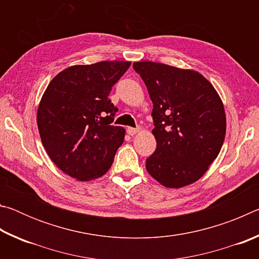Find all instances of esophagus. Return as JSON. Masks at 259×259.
<instances>
[{
  "label": "esophagus",
  "instance_id": "34e87169",
  "mask_svg": "<svg viewBox=\"0 0 259 259\" xmlns=\"http://www.w3.org/2000/svg\"><path fill=\"white\" fill-rule=\"evenodd\" d=\"M139 131L138 128H131V126H129V128H126V133H128V135L130 136H134L136 135Z\"/></svg>",
  "mask_w": 259,
  "mask_h": 259
}]
</instances>
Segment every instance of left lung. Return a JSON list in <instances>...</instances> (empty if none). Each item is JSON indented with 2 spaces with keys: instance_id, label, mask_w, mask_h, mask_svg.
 Masks as SVG:
<instances>
[{
  "instance_id": "8db88e82",
  "label": "left lung",
  "mask_w": 259,
  "mask_h": 259,
  "mask_svg": "<svg viewBox=\"0 0 259 259\" xmlns=\"http://www.w3.org/2000/svg\"><path fill=\"white\" fill-rule=\"evenodd\" d=\"M133 67L153 103L156 150L146 159L151 176L165 187L198 181L221 152L226 133L224 106L200 73L153 61Z\"/></svg>"
}]
</instances>
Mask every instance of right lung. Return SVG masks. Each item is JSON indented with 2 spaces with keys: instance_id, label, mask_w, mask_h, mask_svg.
I'll use <instances>...</instances> for the list:
<instances>
[{
  "instance_id": "obj_1",
  "label": "right lung",
  "mask_w": 259,
  "mask_h": 259,
  "mask_svg": "<svg viewBox=\"0 0 259 259\" xmlns=\"http://www.w3.org/2000/svg\"><path fill=\"white\" fill-rule=\"evenodd\" d=\"M130 64L113 60L72 66L49 83L37 109V128L61 171L88 182L111 168L124 129L112 124L117 107L108 96Z\"/></svg>"
}]
</instances>
